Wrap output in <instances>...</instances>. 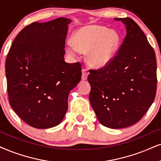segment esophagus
Here are the masks:
<instances>
[{"label": "esophagus", "mask_w": 161, "mask_h": 161, "mask_svg": "<svg viewBox=\"0 0 161 161\" xmlns=\"http://www.w3.org/2000/svg\"><path fill=\"white\" fill-rule=\"evenodd\" d=\"M87 76H88V72H87L86 69L83 68L82 73V79H83V80H86L87 78Z\"/></svg>", "instance_id": "1"}]
</instances>
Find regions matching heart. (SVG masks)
<instances>
[{
	"label": "heart",
	"mask_w": 161,
	"mask_h": 161,
	"mask_svg": "<svg viewBox=\"0 0 161 161\" xmlns=\"http://www.w3.org/2000/svg\"><path fill=\"white\" fill-rule=\"evenodd\" d=\"M73 42L67 43V50L70 56L76 57L80 51L87 52L89 63L95 68H102L111 62L120 38L117 32L108 31L100 26H88L81 28L74 34Z\"/></svg>",
	"instance_id": "b5f03b06"
}]
</instances>
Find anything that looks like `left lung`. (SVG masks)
<instances>
[{"label":"left lung","instance_id":"1","mask_svg":"<svg viewBox=\"0 0 161 161\" xmlns=\"http://www.w3.org/2000/svg\"><path fill=\"white\" fill-rule=\"evenodd\" d=\"M126 36L108 64L89 70L91 106L102 125L123 129L140 120L154 100L157 62L144 32L130 18H114Z\"/></svg>","mask_w":161,"mask_h":161}]
</instances>
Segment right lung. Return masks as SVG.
I'll list each match as a JSON object with an SVG mask.
<instances>
[{"label": "right lung", "mask_w": 161, "mask_h": 161, "mask_svg": "<svg viewBox=\"0 0 161 161\" xmlns=\"http://www.w3.org/2000/svg\"><path fill=\"white\" fill-rule=\"evenodd\" d=\"M58 18L33 22L18 34L6 59L9 104L22 120L37 129L58 125L70 91L80 81V62L64 61L68 24Z\"/></svg>", "instance_id": "add662e5"}]
</instances>
